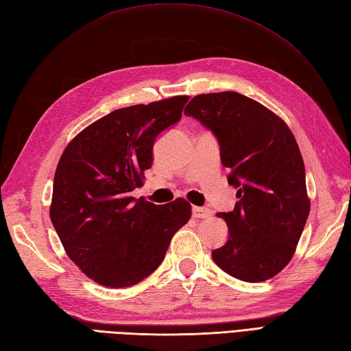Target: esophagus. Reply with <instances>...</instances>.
I'll use <instances>...</instances> for the list:
<instances>
[{
    "label": "esophagus",
    "instance_id": "esophagus-1",
    "mask_svg": "<svg viewBox=\"0 0 351 351\" xmlns=\"http://www.w3.org/2000/svg\"><path fill=\"white\" fill-rule=\"evenodd\" d=\"M191 215H193V218H209L210 215H213V213H210V209H208V208L193 206Z\"/></svg>",
    "mask_w": 351,
    "mask_h": 351
}]
</instances>
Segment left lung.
<instances>
[{
  "instance_id": "obj_1",
  "label": "left lung",
  "mask_w": 351,
  "mask_h": 351,
  "mask_svg": "<svg viewBox=\"0 0 351 351\" xmlns=\"http://www.w3.org/2000/svg\"><path fill=\"white\" fill-rule=\"evenodd\" d=\"M219 143L227 181L236 193L232 213H218L229 238L214 262L241 281L272 278L291 260L309 214L305 166L286 122L239 93L200 94L186 104Z\"/></svg>"
}]
</instances>
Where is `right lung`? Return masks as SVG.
<instances>
[{
    "mask_svg": "<svg viewBox=\"0 0 351 351\" xmlns=\"http://www.w3.org/2000/svg\"><path fill=\"white\" fill-rule=\"evenodd\" d=\"M189 95L110 112L62 152L51 219L67 256L104 287H130L161 265L173 234L191 217L176 199L154 205L132 197L152 166L156 137L182 117Z\"/></svg>",
    "mask_w": 351,
    "mask_h": 351,
    "instance_id": "right-lung-1",
    "label": "right lung"
}]
</instances>
